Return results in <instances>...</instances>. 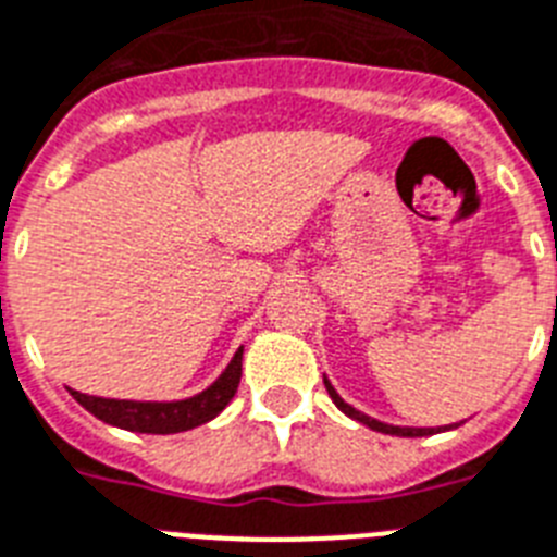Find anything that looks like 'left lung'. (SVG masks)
I'll use <instances>...</instances> for the list:
<instances>
[{"label":"left lung","mask_w":557,"mask_h":557,"mask_svg":"<svg viewBox=\"0 0 557 557\" xmlns=\"http://www.w3.org/2000/svg\"><path fill=\"white\" fill-rule=\"evenodd\" d=\"M325 383V392H329V397L334 400V406L343 411V414H349L351 420H357V423H363V426L374 429V432H383V435H395V437H426V435H437V432H446V426H437V429H414V426H392V423H383V420H374L369 418V414H363V411H357L355 406H349L346 400H343L341 395H337V388L329 383V377H323ZM458 426V423H455ZM449 426V429H455Z\"/></svg>","instance_id":"8db88e82"}]
</instances>
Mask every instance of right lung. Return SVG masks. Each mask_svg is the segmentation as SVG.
Returning <instances> with one entry per match:
<instances>
[{
    "mask_svg": "<svg viewBox=\"0 0 557 557\" xmlns=\"http://www.w3.org/2000/svg\"><path fill=\"white\" fill-rule=\"evenodd\" d=\"M243 374V346L234 351L232 363L200 395L185 397V400H116V397H94L74 392L71 395L79 406L111 426L128 429V432H143V435H176L188 432L194 426H202L214 420L225 406L232 404L234 392L239 386Z\"/></svg>",
    "mask_w": 557,
    "mask_h": 557,
    "instance_id": "obj_1",
    "label": "right lung"
}]
</instances>
